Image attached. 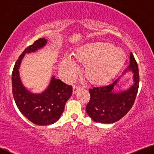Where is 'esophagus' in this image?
<instances>
[{"label": "esophagus", "instance_id": "34e87169", "mask_svg": "<svg viewBox=\"0 0 154 154\" xmlns=\"http://www.w3.org/2000/svg\"><path fill=\"white\" fill-rule=\"evenodd\" d=\"M72 90H73V94H75V93H77V92L78 91L80 90V87L78 86H73Z\"/></svg>", "mask_w": 154, "mask_h": 154}]
</instances>
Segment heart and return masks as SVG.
<instances>
[{
	"label": "heart",
	"instance_id": "obj_1",
	"mask_svg": "<svg viewBox=\"0 0 154 154\" xmlns=\"http://www.w3.org/2000/svg\"><path fill=\"white\" fill-rule=\"evenodd\" d=\"M75 60L86 68V79L91 84L101 85L107 83L119 72L126 61L122 50L106 42L87 43L78 48L74 54ZM61 68L68 77L76 72V65L72 59L63 61Z\"/></svg>",
	"mask_w": 154,
	"mask_h": 154
}]
</instances>
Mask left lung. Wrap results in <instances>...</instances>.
<instances>
[{
  "label": "left lung",
  "mask_w": 154,
  "mask_h": 154,
  "mask_svg": "<svg viewBox=\"0 0 154 154\" xmlns=\"http://www.w3.org/2000/svg\"><path fill=\"white\" fill-rule=\"evenodd\" d=\"M128 70H131L134 73V84L127 90L117 93L113 91L119 78L108 86L89 89L91 98L86 111L94 122L114 123L123 118L131 109L138 91L140 79L138 66L131 52L130 53V64L125 73Z\"/></svg>",
  "instance_id": "left-lung-1"
}]
</instances>
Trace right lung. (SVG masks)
<instances>
[{"label":"right lung","mask_w":154,"mask_h":154,"mask_svg":"<svg viewBox=\"0 0 154 154\" xmlns=\"http://www.w3.org/2000/svg\"><path fill=\"white\" fill-rule=\"evenodd\" d=\"M47 39L41 38L25 49L16 62L11 75L13 97L18 109L32 122L49 125L60 118L68 100L72 94V87L52 76L48 88L41 93H32L22 84L19 67L26 53L36 52L44 47Z\"/></svg>","instance_id":"obj_1"}]
</instances>
